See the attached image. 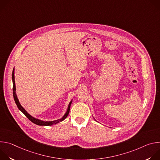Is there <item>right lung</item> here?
Wrapping results in <instances>:
<instances>
[{"label": "right lung", "mask_w": 160, "mask_h": 160, "mask_svg": "<svg viewBox=\"0 0 160 160\" xmlns=\"http://www.w3.org/2000/svg\"><path fill=\"white\" fill-rule=\"evenodd\" d=\"M12 83H13V87H12V90H13V97H14V101L18 108V109L24 114V115L32 122H33V123L36 124V125H42V126H49V125H52L54 124H56L60 122H62L63 121L68 115V114H69V112H70V106H71V104H72V102L71 101L69 104V105H68V109H67V111L65 113V115H64V117L61 118V119H59V120H55V121H52V122H44V121H42V120H40L38 119H37V118H35L33 117H32L31 115H30L26 111V110L22 108L21 106V105L20 104L19 101H18V99L17 98V96H16V85H15V81H14V68L13 69V71H12Z\"/></svg>", "instance_id": "add662e5"}]
</instances>
